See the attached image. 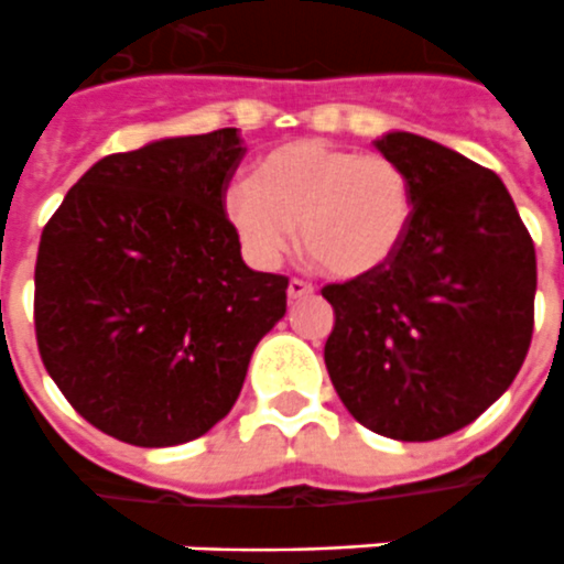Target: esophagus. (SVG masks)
Listing matches in <instances>:
<instances>
[{"mask_svg":"<svg viewBox=\"0 0 564 564\" xmlns=\"http://www.w3.org/2000/svg\"><path fill=\"white\" fill-rule=\"evenodd\" d=\"M314 293H316L314 286H311L307 281H299V278H293V281H290V286H286V295H290V302H302V299H311Z\"/></svg>","mask_w":564,"mask_h":564,"instance_id":"esophagus-1","label":"esophagus"}]
</instances>
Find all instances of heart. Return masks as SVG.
Here are the masks:
<instances>
[{
	"instance_id": "b5f03b06",
	"label": "heart",
	"mask_w": 564,
	"mask_h": 564,
	"mask_svg": "<svg viewBox=\"0 0 564 564\" xmlns=\"http://www.w3.org/2000/svg\"><path fill=\"white\" fill-rule=\"evenodd\" d=\"M415 212L406 170L377 152L293 140L224 191V215L241 250L274 269L299 224L304 253L337 281L377 274L398 257Z\"/></svg>"
}]
</instances>
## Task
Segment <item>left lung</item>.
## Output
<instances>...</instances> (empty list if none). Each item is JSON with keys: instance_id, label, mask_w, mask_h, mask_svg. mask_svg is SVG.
<instances>
[{"instance_id": "obj_1", "label": "left lung", "mask_w": 564, "mask_h": 564, "mask_svg": "<svg viewBox=\"0 0 564 564\" xmlns=\"http://www.w3.org/2000/svg\"><path fill=\"white\" fill-rule=\"evenodd\" d=\"M377 149L406 170L415 212L386 269L323 290L335 307L325 367L367 431L431 442L514 382L532 340L535 245L494 170L410 131Z\"/></svg>"}]
</instances>
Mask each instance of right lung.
I'll return each instance as SVG.
<instances>
[{
	"mask_svg": "<svg viewBox=\"0 0 564 564\" xmlns=\"http://www.w3.org/2000/svg\"><path fill=\"white\" fill-rule=\"evenodd\" d=\"M236 128L164 137L91 164L41 232L35 335L83 419L140 448L208 433L286 314L224 215Z\"/></svg>",
	"mask_w": 564,
	"mask_h": 564,
	"instance_id": "right-lung-1",
	"label": "right lung"
}]
</instances>
